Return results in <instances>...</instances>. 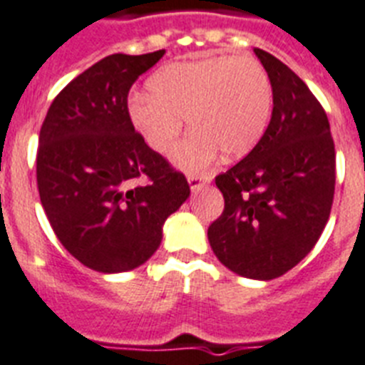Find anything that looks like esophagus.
Masks as SVG:
<instances>
[{"label":"esophagus","instance_id":"esophagus-1","mask_svg":"<svg viewBox=\"0 0 365 365\" xmlns=\"http://www.w3.org/2000/svg\"><path fill=\"white\" fill-rule=\"evenodd\" d=\"M187 182H189L191 191L195 192V191H198V189H202L205 183L211 182V178H209V176H189V178H187Z\"/></svg>","mask_w":365,"mask_h":365}]
</instances>
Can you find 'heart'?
Masks as SVG:
<instances>
[{"mask_svg":"<svg viewBox=\"0 0 365 365\" xmlns=\"http://www.w3.org/2000/svg\"><path fill=\"white\" fill-rule=\"evenodd\" d=\"M150 93H132L128 117L145 143L167 152L183 128L191 134L170 154L176 167L198 173L224 152L246 156L261 141L272 113V82L252 56H204L180 60L148 78Z\"/></svg>","mask_w":365,"mask_h":365,"instance_id":"1","label":"heart"}]
</instances>
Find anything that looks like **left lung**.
<instances>
[{
	"label": "left lung",
	"mask_w": 365,
	"mask_h": 365,
	"mask_svg": "<svg viewBox=\"0 0 365 365\" xmlns=\"http://www.w3.org/2000/svg\"><path fill=\"white\" fill-rule=\"evenodd\" d=\"M272 82L270 125L248 156L215 183L224 211L207 230L222 264L259 281L309 255L331 215L336 152L322 104L281 60L253 49Z\"/></svg>",
	"instance_id": "8db88e82"
}]
</instances>
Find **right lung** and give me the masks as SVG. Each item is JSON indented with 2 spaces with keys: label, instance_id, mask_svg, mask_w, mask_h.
Segmentation results:
<instances>
[{
  "label": "right lung",
  "instance_id": "right-lung-1",
  "mask_svg": "<svg viewBox=\"0 0 365 365\" xmlns=\"http://www.w3.org/2000/svg\"><path fill=\"white\" fill-rule=\"evenodd\" d=\"M163 55L103 58L56 95L40 130L36 182L47 220L73 257L101 274L147 262L165 220L191 195L128 117L130 88ZM138 178L148 183L134 187Z\"/></svg>",
  "mask_w": 365,
  "mask_h": 365
}]
</instances>
